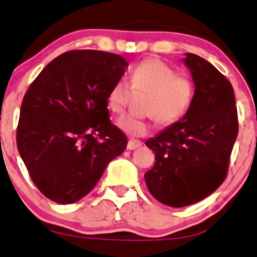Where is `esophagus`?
I'll use <instances>...</instances> for the list:
<instances>
[{
  "label": "esophagus",
  "mask_w": 257,
  "mask_h": 257,
  "mask_svg": "<svg viewBox=\"0 0 257 257\" xmlns=\"http://www.w3.org/2000/svg\"><path fill=\"white\" fill-rule=\"evenodd\" d=\"M141 146H142V142L136 141V139H131V141L128 142V147H126V148H128L129 151H134V149L139 148Z\"/></svg>",
  "instance_id": "esophagus-1"
}]
</instances>
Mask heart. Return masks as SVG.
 Segmentation results:
<instances>
[{"mask_svg":"<svg viewBox=\"0 0 257 257\" xmlns=\"http://www.w3.org/2000/svg\"><path fill=\"white\" fill-rule=\"evenodd\" d=\"M134 93H147L143 110L148 118L162 126H168L181 120L191 106L195 96V84L188 76L177 71L157 57H149L139 62L132 70L129 84L124 80L114 83L106 96V104L111 113L120 114L129 104ZM118 126L132 137H143L149 132L146 118L124 115Z\"/></svg>","mask_w":257,"mask_h":257,"instance_id":"1","label":"heart"}]
</instances>
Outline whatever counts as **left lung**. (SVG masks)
Instances as JSON below:
<instances>
[{
    "label": "left lung",
    "instance_id": "left-lung-1",
    "mask_svg": "<svg viewBox=\"0 0 257 257\" xmlns=\"http://www.w3.org/2000/svg\"><path fill=\"white\" fill-rule=\"evenodd\" d=\"M195 96L183 119L146 142L156 154L146 174L151 195L163 205L184 207L203 200L227 177L238 133L237 108L230 81L212 64L187 54Z\"/></svg>",
    "mask_w": 257,
    "mask_h": 257
}]
</instances>
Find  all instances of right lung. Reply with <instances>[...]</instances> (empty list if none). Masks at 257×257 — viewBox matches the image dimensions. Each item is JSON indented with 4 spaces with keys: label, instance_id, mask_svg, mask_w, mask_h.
Returning <instances> with one entry per match:
<instances>
[{
    "label": "right lung",
    "instance_id": "1",
    "mask_svg": "<svg viewBox=\"0 0 257 257\" xmlns=\"http://www.w3.org/2000/svg\"><path fill=\"white\" fill-rule=\"evenodd\" d=\"M128 68L116 54L73 50L57 56L27 89L16 142L35 186L61 205L85 197L126 148L109 119L106 96Z\"/></svg>",
    "mask_w": 257,
    "mask_h": 257
}]
</instances>
